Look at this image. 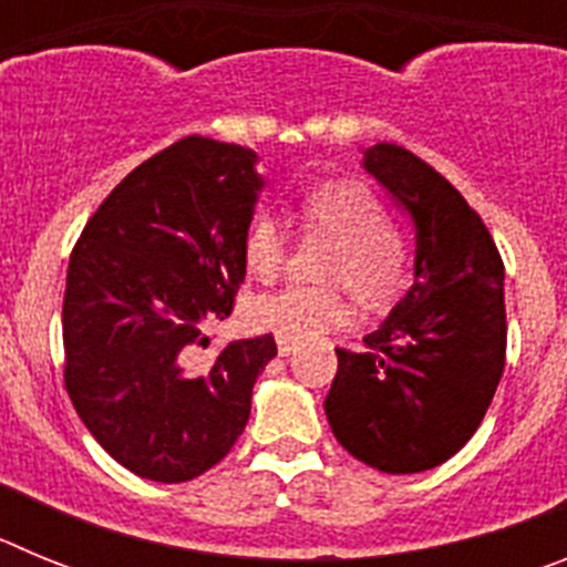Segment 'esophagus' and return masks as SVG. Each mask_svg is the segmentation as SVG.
Masks as SVG:
<instances>
[{
  "mask_svg": "<svg viewBox=\"0 0 567 567\" xmlns=\"http://www.w3.org/2000/svg\"><path fill=\"white\" fill-rule=\"evenodd\" d=\"M275 343H278L280 354H292L295 349H298V340L287 338V334H278V338H275Z\"/></svg>",
  "mask_w": 567,
  "mask_h": 567,
  "instance_id": "34e87169",
  "label": "esophagus"
}]
</instances>
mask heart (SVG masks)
<instances>
[{
  "label": "heart",
  "instance_id": "heart-1",
  "mask_svg": "<svg viewBox=\"0 0 567 567\" xmlns=\"http://www.w3.org/2000/svg\"><path fill=\"white\" fill-rule=\"evenodd\" d=\"M309 229L334 238L323 278L343 284L365 303H383L403 287L409 249L392 229L383 202L360 182H327L309 189L300 204ZM244 260L260 280H272L287 260V233L269 213L255 215L244 235ZM255 329L303 340L349 323L352 307L332 287H287L247 303Z\"/></svg>",
  "mask_w": 567,
  "mask_h": 567
}]
</instances>
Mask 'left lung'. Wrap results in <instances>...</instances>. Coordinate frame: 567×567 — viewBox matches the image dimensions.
<instances>
[{
  "label": "left lung",
  "mask_w": 567,
  "mask_h": 567,
  "mask_svg": "<svg viewBox=\"0 0 567 567\" xmlns=\"http://www.w3.org/2000/svg\"><path fill=\"white\" fill-rule=\"evenodd\" d=\"M412 215L414 284L365 334L363 352L334 349L327 394L334 437L360 463L417 474L445 463L483 423L505 369V267L483 218L434 167L398 144L363 153Z\"/></svg>",
  "instance_id": "1"
}]
</instances>
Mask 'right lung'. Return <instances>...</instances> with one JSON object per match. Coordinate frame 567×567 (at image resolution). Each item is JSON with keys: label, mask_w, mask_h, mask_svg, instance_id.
Returning a JSON list of instances; mask_svg holds the SVG:
<instances>
[{"label": "right lung", "mask_w": 567, "mask_h": 567, "mask_svg": "<svg viewBox=\"0 0 567 567\" xmlns=\"http://www.w3.org/2000/svg\"><path fill=\"white\" fill-rule=\"evenodd\" d=\"M255 162L187 135L104 198L70 255L64 389L104 452L144 480L187 483L221 463L278 354L272 334L204 354L247 275Z\"/></svg>", "instance_id": "add662e5"}]
</instances>
